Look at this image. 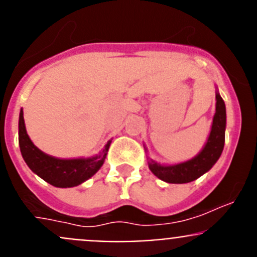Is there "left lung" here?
<instances>
[{"label": "left lung", "instance_id": "left-lung-1", "mask_svg": "<svg viewBox=\"0 0 257 257\" xmlns=\"http://www.w3.org/2000/svg\"><path fill=\"white\" fill-rule=\"evenodd\" d=\"M225 126H226V109L225 103L219 93H216V112L212 120L211 132L204 149L185 163L177 165H160L158 163L148 162L149 169L160 180L170 184H185L200 178L212 165L217 162L221 155L225 143Z\"/></svg>", "mask_w": 257, "mask_h": 257}]
</instances>
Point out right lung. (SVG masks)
I'll use <instances>...</instances> for the list:
<instances>
[{
	"label": "right lung",
	"instance_id": "right-lung-1",
	"mask_svg": "<svg viewBox=\"0 0 257 257\" xmlns=\"http://www.w3.org/2000/svg\"><path fill=\"white\" fill-rule=\"evenodd\" d=\"M18 143L23 159L30 169L57 188L77 186L93 177L104 163L110 145V142H108L99 154L88 159H57L49 157L31 142L26 132L23 110H21L18 121Z\"/></svg>",
	"mask_w": 257,
	"mask_h": 257
}]
</instances>
